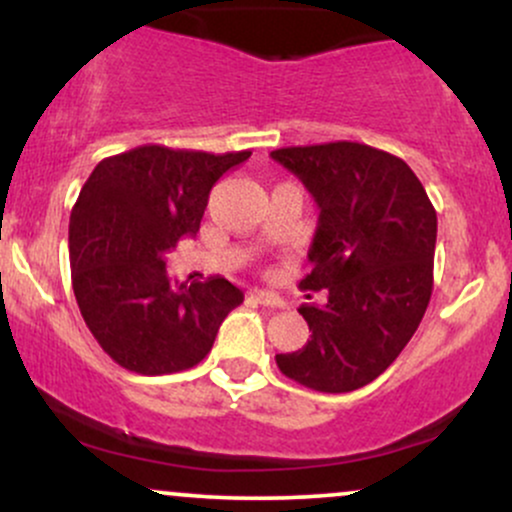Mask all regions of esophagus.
I'll use <instances>...</instances> for the list:
<instances>
[{"label":"esophagus","instance_id":"1","mask_svg":"<svg viewBox=\"0 0 512 512\" xmlns=\"http://www.w3.org/2000/svg\"><path fill=\"white\" fill-rule=\"evenodd\" d=\"M250 296L255 298V303L264 305V308H284V301H281V298L276 296V293H272V291L255 289V291H250Z\"/></svg>","mask_w":512,"mask_h":512}]
</instances>
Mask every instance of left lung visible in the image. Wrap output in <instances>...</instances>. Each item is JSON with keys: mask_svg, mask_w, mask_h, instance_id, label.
Wrapping results in <instances>:
<instances>
[{"mask_svg": "<svg viewBox=\"0 0 512 512\" xmlns=\"http://www.w3.org/2000/svg\"><path fill=\"white\" fill-rule=\"evenodd\" d=\"M272 158L320 209L301 286L327 291L322 305L298 310L313 332L308 344L276 354V366L310 390H358L402 354L426 313L436 209L414 170L373 146H289Z\"/></svg>", "mask_w": 512, "mask_h": 512, "instance_id": "8db88e82", "label": "left lung"}]
</instances>
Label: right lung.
I'll return each instance as SVG.
<instances>
[{
    "label": "right lung",
    "instance_id": "add662e5",
    "mask_svg": "<svg viewBox=\"0 0 512 512\" xmlns=\"http://www.w3.org/2000/svg\"><path fill=\"white\" fill-rule=\"evenodd\" d=\"M248 158L146 144L88 175L69 219L72 286L86 327L122 368L163 375L197 366L243 303L223 276L173 284L163 255L197 236L211 187Z\"/></svg>",
    "mask_w": 512,
    "mask_h": 512
}]
</instances>
